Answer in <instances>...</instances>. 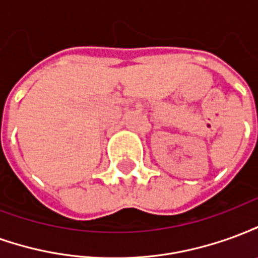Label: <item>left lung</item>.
Segmentation results:
<instances>
[{
  "instance_id": "8db88e82",
  "label": "left lung",
  "mask_w": 258,
  "mask_h": 258,
  "mask_svg": "<svg viewBox=\"0 0 258 258\" xmlns=\"http://www.w3.org/2000/svg\"><path fill=\"white\" fill-rule=\"evenodd\" d=\"M257 116H258V110H257Z\"/></svg>"
}]
</instances>
